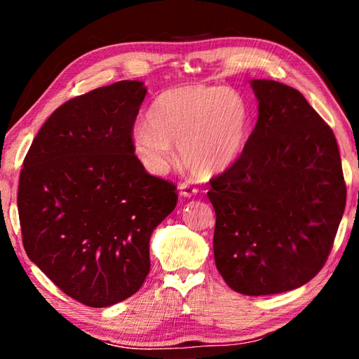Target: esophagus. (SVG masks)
Wrapping results in <instances>:
<instances>
[{"label": "esophagus", "instance_id": "34e87169", "mask_svg": "<svg viewBox=\"0 0 359 359\" xmlns=\"http://www.w3.org/2000/svg\"><path fill=\"white\" fill-rule=\"evenodd\" d=\"M198 193V188H194L188 184H180L179 185V194L182 198H191Z\"/></svg>", "mask_w": 359, "mask_h": 359}]
</instances>
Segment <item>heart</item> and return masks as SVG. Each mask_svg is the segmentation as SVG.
<instances>
[{"label":"heart","mask_w":359,"mask_h":359,"mask_svg":"<svg viewBox=\"0 0 359 359\" xmlns=\"http://www.w3.org/2000/svg\"><path fill=\"white\" fill-rule=\"evenodd\" d=\"M250 109L226 87L187 85L166 90L151 101L147 121L131 130V145L142 166L165 175L180 160L193 174L226 171L238 161L250 136Z\"/></svg>","instance_id":"heart-1"}]
</instances>
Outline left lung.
Wrapping results in <instances>:
<instances>
[{
	"label": "left lung",
	"instance_id": "1",
	"mask_svg": "<svg viewBox=\"0 0 359 359\" xmlns=\"http://www.w3.org/2000/svg\"><path fill=\"white\" fill-rule=\"evenodd\" d=\"M250 83L257 125L208 196L218 272L231 290L264 296L299 288L321 271L347 187L334 133L307 100L276 81Z\"/></svg>",
	"mask_w": 359,
	"mask_h": 359
}]
</instances>
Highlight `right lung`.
I'll list each match as a JSON object with an SVG mask.
<instances>
[{"label":"right lung","mask_w":359,"mask_h":359,"mask_svg":"<svg viewBox=\"0 0 359 359\" xmlns=\"http://www.w3.org/2000/svg\"><path fill=\"white\" fill-rule=\"evenodd\" d=\"M145 93L142 82L120 81L66 101L23 161L17 208L28 258L88 307L142 287L150 236L177 204L172 182L150 175L133 150Z\"/></svg>","instance_id":"right-lung-1"}]
</instances>
